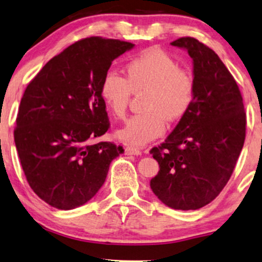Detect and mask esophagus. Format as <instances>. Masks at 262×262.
Masks as SVG:
<instances>
[{"label": "esophagus", "mask_w": 262, "mask_h": 262, "mask_svg": "<svg viewBox=\"0 0 262 262\" xmlns=\"http://www.w3.org/2000/svg\"><path fill=\"white\" fill-rule=\"evenodd\" d=\"M125 154H126V155H137L138 156V155H141L142 151L138 148L127 145V146H125Z\"/></svg>", "instance_id": "34e87169"}]
</instances>
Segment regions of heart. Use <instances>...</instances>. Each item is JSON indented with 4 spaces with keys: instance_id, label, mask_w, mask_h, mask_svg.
<instances>
[{
    "instance_id": "obj_1",
    "label": "heart",
    "mask_w": 262,
    "mask_h": 262,
    "mask_svg": "<svg viewBox=\"0 0 262 262\" xmlns=\"http://www.w3.org/2000/svg\"><path fill=\"white\" fill-rule=\"evenodd\" d=\"M144 112L136 114L118 131V137L132 145H143L160 137L171 123L182 119L194 102L196 83L192 71L179 68L177 60L151 48L126 66V78L108 71L100 95L107 110L116 118L126 116L132 93H143Z\"/></svg>"
}]
</instances>
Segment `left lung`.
<instances>
[{
  "label": "left lung",
  "mask_w": 262,
  "mask_h": 262,
  "mask_svg": "<svg viewBox=\"0 0 262 262\" xmlns=\"http://www.w3.org/2000/svg\"><path fill=\"white\" fill-rule=\"evenodd\" d=\"M170 44L193 59L196 92L189 112L150 150L160 164L150 187L171 209L196 210L228 184L245 143L246 112L234 76L213 50L192 37Z\"/></svg>",
  "instance_id": "1"
}]
</instances>
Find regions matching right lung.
I'll use <instances>...</instances> for the list:
<instances>
[{"instance_id": "add662e5", "label": "right lung", "mask_w": 262, "mask_h": 262, "mask_svg": "<svg viewBox=\"0 0 262 262\" xmlns=\"http://www.w3.org/2000/svg\"><path fill=\"white\" fill-rule=\"evenodd\" d=\"M132 48L118 39H81L50 59L25 89L14 141L28 185L49 205H83L124 151L113 142L92 141L110 128L100 95L102 78Z\"/></svg>"}]
</instances>
